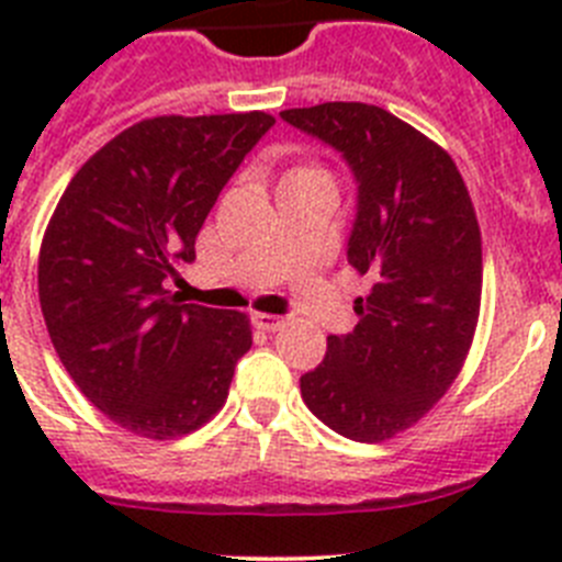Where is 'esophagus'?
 <instances>
[{
  "instance_id": "34e87169",
  "label": "esophagus",
  "mask_w": 562,
  "mask_h": 562,
  "mask_svg": "<svg viewBox=\"0 0 562 562\" xmlns=\"http://www.w3.org/2000/svg\"><path fill=\"white\" fill-rule=\"evenodd\" d=\"M252 324H256V329L278 331V329H284V326H286V317L267 315V312H252Z\"/></svg>"
}]
</instances>
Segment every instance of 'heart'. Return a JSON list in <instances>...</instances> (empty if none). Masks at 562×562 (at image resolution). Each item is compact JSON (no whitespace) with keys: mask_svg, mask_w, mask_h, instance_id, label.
Instances as JSON below:
<instances>
[{"mask_svg":"<svg viewBox=\"0 0 562 562\" xmlns=\"http://www.w3.org/2000/svg\"><path fill=\"white\" fill-rule=\"evenodd\" d=\"M301 168H315V166H301ZM295 171H297V168H295Z\"/></svg>","mask_w":562,"mask_h":562,"instance_id":"1","label":"heart"}]
</instances>
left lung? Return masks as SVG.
I'll use <instances>...</instances> for the list:
<instances>
[{"instance_id": "8db88e82", "label": "left lung", "mask_w": 562, "mask_h": 562, "mask_svg": "<svg viewBox=\"0 0 562 562\" xmlns=\"http://www.w3.org/2000/svg\"><path fill=\"white\" fill-rule=\"evenodd\" d=\"M281 117L349 160V265L371 278L355 301L360 324L326 337L301 396L346 439H394L448 394L473 346L484 281L473 200L453 157L389 109L335 101Z\"/></svg>"}]
</instances>
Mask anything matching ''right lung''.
Listing matches in <instances>:
<instances>
[{
  "instance_id": "right-lung-1",
  "label": "right lung",
  "mask_w": 562,
  "mask_h": 562,
  "mask_svg": "<svg viewBox=\"0 0 562 562\" xmlns=\"http://www.w3.org/2000/svg\"><path fill=\"white\" fill-rule=\"evenodd\" d=\"M267 112L160 114L114 134L69 180L38 250V301L67 374L134 436L193 434L220 414L245 312L182 304L166 290Z\"/></svg>"
}]
</instances>
